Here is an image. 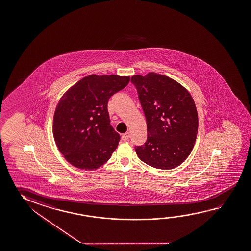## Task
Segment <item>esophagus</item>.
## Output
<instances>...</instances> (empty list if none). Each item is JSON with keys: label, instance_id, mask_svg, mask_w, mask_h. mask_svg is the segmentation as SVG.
<instances>
[{"label": "esophagus", "instance_id": "34e87169", "mask_svg": "<svg viewBox=\"0 0 251 251\" xmlns=\"http://www.w3.org/2000/svg\"><path fill=\"white\" fill-rule=\"evenodd\" d=\"M130 138V132H126V133H125L122 135V139H123L124 141H126Z\"/></svg>", "mask_w": 251, "mask_h": 251}]
</instances>
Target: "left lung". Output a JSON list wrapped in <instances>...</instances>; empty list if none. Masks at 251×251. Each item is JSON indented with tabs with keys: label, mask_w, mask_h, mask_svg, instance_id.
I'll return each mask as SVG.
<instances>
[{
	"label": "left lung",
	"mask_w": 251,
	"mask_h": 251,
	"mask_svg": "<svg viewBox=\"0 0 251 251\" xmlns=\"http://www.w3.org/2000/svg\"><path fill=\"white\" fill-rule=\"evenodd\" d=\"M146 116L148 139L135 147L143 162L158 169L178 167L191 153L198 131V113L186 88L155 72L131 76Z\"/></svg>",
	"instance_id": "1"
}]
</instances>
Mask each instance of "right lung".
Here are the masks:
<instances>
[{
  "instance_id": "1",
  "label": "right lung",
  "mask_w": 251,
  "mask_h": 251,
  "mask_svg": "<svg viewBox=\"0 0 251 251\" xmlns=\"http://www.w3.org/2000/svg\"><path fill=\"white\" fill-rule=\"evenodd\" d=\"M130 76L90 75L60 99L53 118V136L72 166L94 170L107 162L120 136L109 119L108 100L127 85Z\"/></svg>"
}]
</instances>
